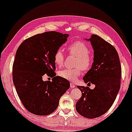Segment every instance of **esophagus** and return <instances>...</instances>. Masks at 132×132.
Wrapping results in <instances>:
<instances>
[{
  "instance_id": "1",
  "label": "esophagus",
  "mask_w": 132,
  "mask_h": 132,
  "mask_svg": "<svg viewBox=\"0 0 132 132\" xmlns=\"http://www.w3.org/2000/svg\"><path fill=\"white\" fill-rule=\"evenodd\" d=\"M70 87L71 88H73L75 87V85L73 84V83H70Z\"/></svg>"
}]
</instances>
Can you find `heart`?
Returning a JSON list of instances; mask_svg holds the SVG:
<instances>
[{"mask_svg": "<svg viewBox=\"0 0 132 132\" xmlns=\"http://www.w3.org/2000/svg\"><path fill=\"white\" fill-rule=\"evenodd\" d=\"M67 49L70 54L76 56L75 68H65L58 71V75L67 80H76L82 73V68L85 71L89 70L93 66V57L89 53V48L85 43L81 41H76L71 43ZM54 62L56 65L61 67L64 63V55L62 50L58 49L53 56Z\"/></svg>", "mask_w": 132, "mask_h": 132, "instance_id": "b5f03b06", "label": "heart"}]
</instances>
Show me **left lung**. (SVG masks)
Instances as JSON below:
<instances>
[{"label": "left lung", "instance_id": "left-lung-1", "mask_svg": "<svg viewBox=\"0 0 132 132\" xmlns=\"http://www.w3.org/2000/svg\"><path fill=\"white\" fill-rule=\"evenodd\" d=\"M94 49V62L84 76V82L94 84L88 86H77L82 92L81 98L76 104L79 114L87 118H94L110 109L120 90L121 77L118 54L114 47L97 35L89 39Z\"/></svg>", "mask_w": 132, "mask_h": 132}]
</instances>
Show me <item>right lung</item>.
<instances>
[{"mask_svg":"<svg viewBox=\"0 0 132 132\" xmlns=\"http://www.w3.org/2000/svg\"><path fill=\"white\" fill-rule=\"evenodd\" d=\"M68 34L48 31L25 39L16 52L12 65V80L20 100L30 113L47 115L57 108L61 97L70 82L55 76V52L67 41ZM45 73L52 81H43Z\"/></svg>","mask_w":132,"mask_h":132,"instance_id":"1","label":"right lung"}]
</instances>
